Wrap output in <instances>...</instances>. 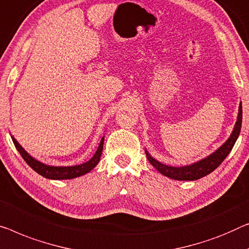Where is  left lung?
<instances>
[{
	"label": "left lung",
	"instance_id": "obj_1",
	"mask_svg": "<svg viewBox=\"0 0 249 249\" xmlns=\"http://www.w3.org/2000/svg\"><path fill=\"white\" fill-rule=\"evenodd\" d=\"M242 120H243V108H242V103L239 105L238 110V117H237V122L233 127V131L229 139L222 144V145L218 148L217 151H214L213 154H210L209 157L206 159H202L198 162L194 163V164L185 165V166H170L165 165L163 163L159 162L153 159L150 155V153L145 150L146 158L148 162L158 170L159 172L162 173L163 176L171 178L174 180L179 181H194L198 180L200 178H203L211 173L213 170H216L218 166L221 164V162L227 158V155L231 153L233 145H235L237 139H238L240 128H242Z\"/></svg>",
	"mask_w": 249,
	"mask_h": 249
}]
</instances>
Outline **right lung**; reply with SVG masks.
I'll list each match as a JSON object with an SVG mask.
<instances>
[{
	"label": "right lung",
	"mask_w": 249,
	"mask_h": 249,
	"mask_svg": "<svg viewBox=\"0 0 249 249\" xmlns=\"http://www.w3.org/2000/svg\"><path fill=\"white\" fill-rule=\"evenodd\" d=\"M14 145H16L17 150L20 152L21 157L23 158V160L28 163L30 168H32L36 173H39L40 176H42L47 179H53V180H67V179H73V178L84 176V174L88 173L98 164L99 160H101L103 146H104V137L101 141V144L96 151L94 157L90 160L83 163L79 165H73V166H51L43 164V163L39 162L36 159H33L31 155L28 154V152L18 144L16 139L12 137Z\"/></svg>",
	"instance_id": "obj_1"
}]
</instances>
